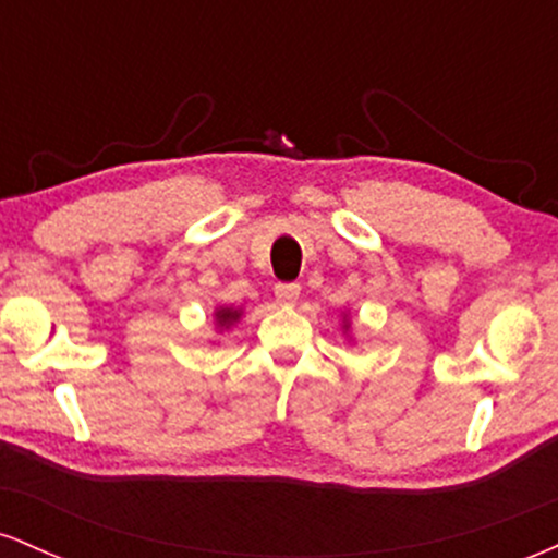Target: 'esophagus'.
<instances>
[{
  "label": "esophagus",
  "mask_w": 558,
  "mask_h": 558,
  "mask_svg": "<svg viewBox=\"0 0 558 558\" xmlns=\"http://www.w3.org/2000/svg\"><path fill=\"white\" fill-rule=\"evenodd\" d=\"M299 293H301L299 283H278V286H275V299H278V304H293V301L299 299Z\"/></svg>",
  "instance_id": "34e87169"
}]
</instances>
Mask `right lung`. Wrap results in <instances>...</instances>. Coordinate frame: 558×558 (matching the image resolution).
<instances>
[{
	"label": "right lung",
	"mask_w": 558,
	"mask_h": 558,
	"mask_svg": "<svg viewBox=\"0 0 558 558\" xmlns=\"http://www.w3.org/2000/svg\"><path fill=\"white\" fill-rule=\"evenodd\" d=\"M239 317V312H233V310H220L217 312V319H220V325H228L230 319H235Z\"/></svg>",
	"instance_id": "1"
}]
</instances>
